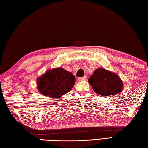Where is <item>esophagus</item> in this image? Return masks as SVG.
<instances>
[{
  "label": "esophagus",
  "mask_w": 148,
  "mask_h": 148,
  "mask_svg": "<svg viewBox=\"0 0 148 148\" xmlns=\"http://www.w3.org/2000/svg\"><path fill=\"white\" fill-rule=\"evenodd\" d=\"M87 80V77L84 76V77H79L78 79V81H86Z\"/></svg>",
  "instance_id": "esophagus-1"
}]
</instances>
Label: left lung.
<instances>
[{"label":"left lung","instance_id":"8db88e82","mask_svg":"<svg viewBox=\"0 0 148 148\" xmlns=\"http://www.w3.org/2000/svg\"><path fill=\"white\" fill-rule=\"evenodd\" d=\"M88 82L95 93L104 97L120 94L123 87V82L117 74L101 67L95 70Z\"/></svg>","mask_w":148,"mask_h":148}]
</instances>
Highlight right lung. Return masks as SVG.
I'll return each instance as SVG.
<instances>
[{
  "mask_svg": "<svg viewBox=\"0 0 148 148\" xmlns=\"http://www.w3.org/2000/svg\"><path fill=\"white\" fill-rule=\"evenodd\" d=\"M75 84V76L62 67L47 70L37 80L38 89L41 94L54 99L69 92Z\"/></svg>",
  "mask_w": 148,
  "mask_h": 148,
  "instance_id": "add662e5",
  "label": "right lung"
}]
</instances>
